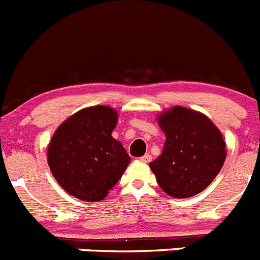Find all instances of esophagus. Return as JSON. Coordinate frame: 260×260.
I'll return each mask as SVG.
<instances>
[{"label":"esophagus","mask_w":260,"mask_h":260,"mask_svg":"<svg viewBox=\"0 0 260 260\" xmlns=\"http://www.w3.org/2000/svg\"><path fill=\"white\" fill-rule=\"evenodd\" d=\"M140 160L144 161V163H149V161L151 160V155H150V154H145L144 156H141Z\"/></svg>","instance_id":"obj_1"}]
</instances>
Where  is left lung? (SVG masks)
<instances>
[{"mask_svg":"<svg viewBox=\"0 0 260 260\" xmlns=\"http://www.w3.org/2000/svg\"><path fill=\"white\" fill-rule=\"evenodd\" d=\"M158 124L166 134V143L149 167L159 187L176 199L199 194L223 166L222 134L204 114L182 106L161 112Z\"/></svg>","mask_w":260,"mask_h":260,"instance_id":"obj_1","label":"left lung"}]
</instances>
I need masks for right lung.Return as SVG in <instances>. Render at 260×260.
<instances>
[{
  "label": "right lung",
  "instance_id": "right-lung-1",
  "mask_svg": "<svg viewBox=\"0 0 260 260\" xmlns=\"http://www.w3.org/2000/svg\"><path fill=\"white\" fill-rule=\"evenodd\" d=\"M117 112L87 107L56 129L48 146V164L61 188L82 201H102L124 174L130 156L111 136Z\"/></svg>",
  "mask_w": 260,
  "mask_h": 260
}]
</instances>
